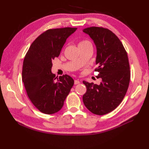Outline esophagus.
I'll list each match as a JSON object with an SVG mask.
<instances>
[{
  "label": "esophagus",
  "instance_id": "1",
  "mask_svg": "<svg viewBox=\"0 0 149 149\" xmlns=\"http://www.w3.org/2000/svg\"><path fill=\"white\" fill-rule=\"evenodd\" d=\"M80 83V81H79V80H75L74 81V84H79Z\"/></svg>",
  "mask_w": 149,
  "mask_h": 149
}]
</instances>
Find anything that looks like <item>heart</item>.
<instances>
[{"instance_id": "b5f03b06", "label": "heart", "mask_w": 149, "mask_h": 149, "mask_svg": "<svg viewBox=\"0 0 149 149\" xmlns=\"http://www.w3.org/2000/svg\"><path fill=\"white\" fill-rule=\"evenodd\" d=\"M78 46L79 47H83V48H84V47H93L92 43L88 40H83L80 41L78 43Z\"/></svg>"}]
</instances>
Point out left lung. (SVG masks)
Segmentation results:
<instances>
[{
  "label": "left lung",
  "instance_id": "8db88e82",
  "mask_svg": "<svg viewBox=\"0 0 149 149\" xmlns=\"http://www.w3.org/2000/svg\"><path fill=\"white\" fill-rule=\"evenodd\" d=\"M95 44L97 48L95 71L99 85L86 81V92L83 100L86 108L93 114L104 115L112 111L122 102L127 92L131 73L127 54L119 38L108 29L90 27L83 29Z\"/></svg>",
  "mask_w": 149,
  "mask_h": 149
}]
</instances>
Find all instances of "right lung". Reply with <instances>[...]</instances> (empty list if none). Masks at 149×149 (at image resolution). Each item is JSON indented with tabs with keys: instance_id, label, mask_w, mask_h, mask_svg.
Instances as JSON below:
<instances>
[{
	"instance_id": "obj_1",
	"label": "right lung",
	"mask_w": 149,
	"mask_h": 149,
	"mask_svg": "<svg viewBox=\"0 0 149 149\" xmlns=\"http://www.w3.org/2000/svg\"><path fill=\"white\" fill-rule=\"evenodd\" d=\"M76 30L72 27L47 30L34 41L25 56L22 81L31 102L43 113L59 111L74 85L70 76L65 74L58 78L51 69L53 59Z\"/></svg>"
}]
</instances>
